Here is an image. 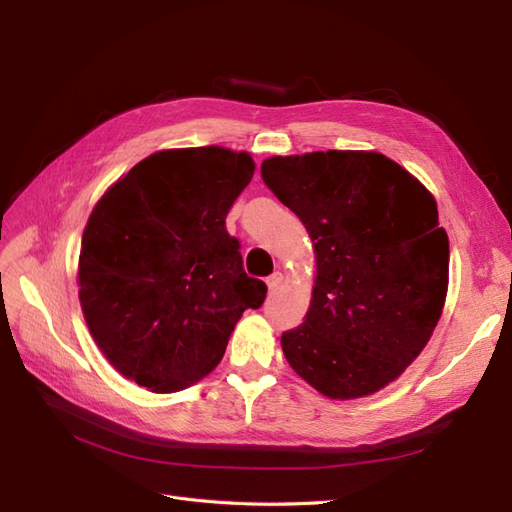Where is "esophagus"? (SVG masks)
Returning <instances> with one entry per match:
<instances>
[{
  "mask_svg": "<svg viewBox=\"0 0 512 512\" xmlns=\"http://www.w3.org/2000/svg\"><path fill=\"white\" fill-rule=\"evenodd\" d=\"M282 284V273H273L267 277V286H269V292H275L277 286Z\"/></svg>",
  "mask_w": 512,
  "mask_h": 512,
  "instance_id": "obj_1",
  "label": "esophagus"
}]
</instances>
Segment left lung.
Here are the masks:
<instances>
[{
	"mask_svg": "<svg viewBox=\"0 0 512 512\" xmlns=\"http://www.w3.org/2000/svg\"><path fill=\"white\" fill-rule=\"evenodd\" d=\"M262 181L307 228L316 286L282 333L286 361L331 399L393 382L425 348L448 286V237L433 196L376 151L269 158Z\"/></svg>",
	"mask_w": 512,
	"mask_h": 512,
	"instance_id": "left-lung-1",
	"label": "left lung"
}]
</instances>
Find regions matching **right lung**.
<instances>
[{"label":"right lung","instance_id":"add662e5","mask_svg":"<svg viewBox=\"0 0 512 512\" xmlns=\"http://www.w3.org/2000/svg\"><path fill=\"white\" fill-rule=\"evenodd\" d=\"M252 175L247 153L158 151L91 211L79 299L119 374L156 393L181 391L220 363L245 309L265 303L267 284L245 273L226 230Z\"/></svg>","mask_w":512,"mask_h":512}]
</instances>
